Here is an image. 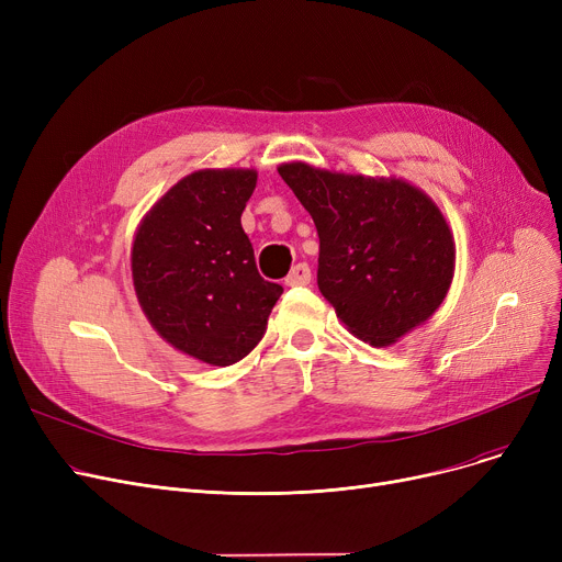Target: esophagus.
<instances>
[{
	"instance_id": "esophagus-1",
	"label": "esophagus",
	"mask_w": 562,
	"mask_h": 562,
	"mask_svg": "<svg viewBox=\"0 0 562 562\" xmlns=\"http://www.w3.org/2000/svg\"><path fill=\"white\" fill-rule=\"evenodd\" d=\"M310 280H312V269H310V263H305V261H301V263H296L291 269V273L286 276V286H305V284H310Z\"/></svg>"
}]
</instances>
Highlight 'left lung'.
<instances>
[{"instance_id": "1", "label": "left lung", "mask_w": 562, "mask_h": 562, "mask_svg": "<svg viewBox=\"0 0 562 562\" xmlns=\"http://www.w3.org/2000/svg\"><path fill=\"white\" fill-rule=\"evenodd\" d=\"M278 172L316 225V282L352 335L390 346L432 316L453 278L456 246L426 193L307 164Z\"/></svg>"}]
</instances>
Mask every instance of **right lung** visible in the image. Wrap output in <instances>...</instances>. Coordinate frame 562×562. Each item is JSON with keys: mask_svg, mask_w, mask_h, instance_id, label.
Wrapping results in <instances>:
<instances>
[{"mask_svg": "<svg viewBox=\"0 0 562 562\" xmlns=\"http://www.w3.org/2000/svg\"><path fill=\"white\" fill-rule=\"evenodd\" d=\"M255 184V170L187 175L143 218L132 248L134 289L155 330L214 367L248 356L282 296L259 276L241 227Z\"/></svg>", "mask_w": 562, "mask_h": 562, "instance_id": "obj_1", "label": "right lung"}]
</instances>
